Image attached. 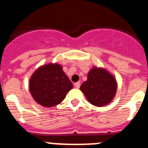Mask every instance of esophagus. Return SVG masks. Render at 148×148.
Returning a JSON list of instances; mask_svg holds the SVG:
<instances>
[{"instance_id": "34e87169", "label": "esophagus", "mask_w": 148, "mask_h": 148, "mask_svg": "<svg viewBox=\"0 0 148 148\" xmlns=\"http://www.w3.org/2000/svg\"><path fill=\"white\" fill-rule=\"evenodd\" d=\"M74 86H75L76 88H79V86H80V83H79V82H77V83H74Z\"/></svg>"}]
</instances>
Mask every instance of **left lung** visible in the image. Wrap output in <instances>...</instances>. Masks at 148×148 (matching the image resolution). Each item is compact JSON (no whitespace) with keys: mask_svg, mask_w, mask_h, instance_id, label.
<instances>
[{"mask_svg":"<svg viewBox=\"0 0 148 148\" xmlns=\"http://www.w3.org/2000/svg\"><path fill=\"white\" fill-rule=\"evenodd\" d=\"M115 77L103 68L93 67L83 82L80 90L91 104L95 106H106L112 102L117 91Z\"/></svg>","mask_w":148,"mask_h":148,"instance_id":"left-lung-1","label":"left lung"}]
</instances>
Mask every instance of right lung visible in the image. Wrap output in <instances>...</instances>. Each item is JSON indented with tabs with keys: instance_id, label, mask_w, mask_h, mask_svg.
Segmentation results:
<instances>
[{
	"instance_id": "add662e5",
	"label": "right lung",
	"mask_w": 148,
	"mask_h": 148,
	"mask_svg": "<svg viewBox=\"0 0 148 148\" xmlns=\"http://www.w3.org/2000/svg\"><path fill=\"white\" fill-rule=\"evenodd\" d=\"M73 84L58 63H49L40 66L32 74L29 89L33 98L44 107L60 104Z\"/></svg>"
}]
</instances>
